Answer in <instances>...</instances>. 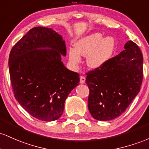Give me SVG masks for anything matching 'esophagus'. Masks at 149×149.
Instances as JSON below:
<instances>
[{"label": "esophagus", "instance_id": "esophagus-1", "mask_svg": "<svg viewBox=\"0 0 149 149\" xmlns=\"http://www.w3.org/2000/svg\"><path fill=\"white\" fill-rule=\"evenodd\" d=\"M85 81H86V78H85V77H84V76L80 77V83L84 84Z\"/></svg>", "mask_w": 149, "mask_h": 149}]
</instances>
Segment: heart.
I'll list each match as a JSON object with an SVG mask.
<instances>
[{
    "label": "heart",
    "instance_id": "1",
    "mask_svg": "<svg viewBox=\"0 0 149 149\" xmlns=\"http://www.w3.org/2000/svg\"><path fill=\"white\" fill-rule=\"evenodd\" d=\"M115 48V38L103 37L99 32L86 35L75 42V48L68 50L70 64L77 68L81 62V57L86 56V64L92 69H98L106 64L113 56Z\"/></svg>",
    "mask_w": 149,
    "mask_h": 149
}]
</instances>
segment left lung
Returning a JSON list of instances; mask_svg holds the SVG:
<instances>
[{"label":"left lung","instance_id":"left-lung-1","mask_svg":"<svg viewBox=\"0 0 149 149\" xmlns=\"http://www.w3.org/2000/svg\"><path fill=\"white\" fill-rule=\"evenodd\" d=\"M124 48L101 68L86 73L88 108L97 120L119 117L140 91L143 61L141 50L132 41L125 43Z\"/></svg>","mask_w":149,"mask_h":149}]
</instances>
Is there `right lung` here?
<instances>
[{
	"label": "right lung",
	"mask_w": 149,
	"mask_h": 149,
	"mask_svg": "<svg viewBox=\"0 0 149 149\" xmlns=\"http://www.w3.org/2000/svg\"><path fill=\"white\" fill-rule=\"evenodd\" d=\"M65 41L51 28L30 29L12 48L9 71L14 95L21 106L36 119H59L65 101L79 84V74L61 61Z\"/></svg>",
	"instance_id": "obj_1"
}]
</instances>
